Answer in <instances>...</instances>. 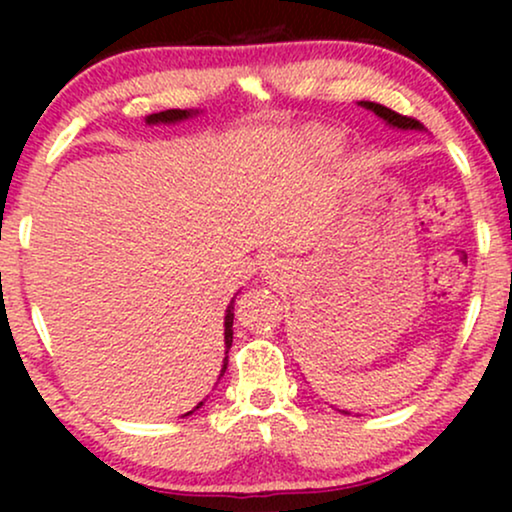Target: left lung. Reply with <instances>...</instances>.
<instances>
[{
  "instance_id": "1",
  "label": "left lung",
  "mask_w": 512,
  "mask_h": 512,
  "mask_svg": "<svg viewBox=\"0 0 512 512\" xmlns=\"http://www.w3.org/2000/svg\"><path fill=\"white\" fill-rule=\"evenodd\" d=\"M361 104L366 109L375 111V114L380 116V118H384V121H387L389 125H396V128H403V130H422L424 128V125L419 123L417 118L403 116V114H398V111H394V109L382 107V104H375V102H361Z\"/></svg>"
}]
</instances>
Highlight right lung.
Segmentation results:
<instances>
[{"mask_svg":"<svg viewBox=\"0 0 512 512\" xmlns=\"http://www.w3.org/2000/svg\"><path fill=\"white\" fill-rule=\"evenodd\" d=\"M191 116V111H184V109H167V111H160V114H151L146 118V123H174V121H184V118ZM235 300L228 305V314H226V347L230 349L233 345V317H235ZM226 366L228 363L223 361V368H221V375L226 373ZM202 405V403H200ZM198 405V408H200ZM186 415H191V412H186Z\"/></svg>","mask_w":512,"mask_h":512,"instance_id":"obj_1","label":"right lung"}]
</instances>
